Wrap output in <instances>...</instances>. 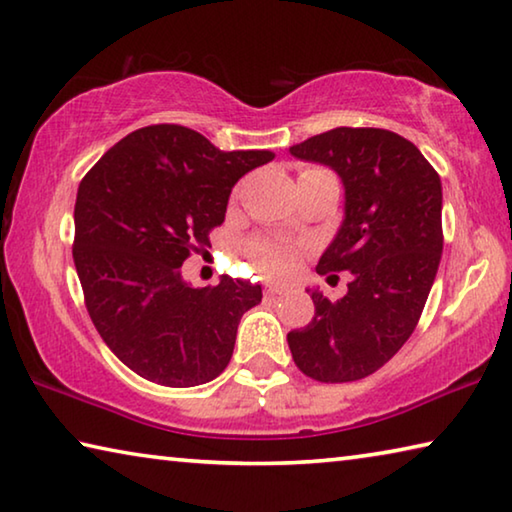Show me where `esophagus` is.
<instances>
[{
	"label": "esophagus",
	"mask_w": 512,
	"mask_h": 512,
	"mask_svg": "<svg viewBox=\"0 0 512 512\" xmlns=\"http://www.w3.org/2000/svg\"><path fill=\"white\" fill-rule=\"evenodd\" d=\"M289 287H284V284H266L264 293L266 296H282V293H287Z\"/></svg>",
	"instance_id": "1"
}]
</instances>
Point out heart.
<instances>
[{"label": "heart", "instance_id": "heart-1", "mask_svg": "<svg viewBox=\"0 0 512 512\" xmlns=\"http://www.w3.org/2000/svg\"><path fill=\"white\" fill-rule=\"evenodd\" d=\"M246 255L264 275H287L300 262V250L280 239L248 241Z\"/></svg>", "mask_w": 512, "mask_h": 512}]
</instances>
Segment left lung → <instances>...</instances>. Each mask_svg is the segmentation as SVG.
I'll use <instances>...</instances> for the list:
<instances>
[{"instance_id": "8db88e82", "label": "left lung", "mask_w": 512, "mask_h": 512, "mask_svg": "<svg viewBox=\"0 0 512 512\" xmlns=\"http://www.w3.org/2000/svg\"><path fill=\"white\" fill-rule=\"evenodd\" d=\"M339 173L345 219L316 266L352 273L329 302L311 291L314 318L287 334L296 366L323 384L377 372L409 341L443 253V187L413 142L384 128H332L289 149Z\"/></svg>"}]
</instances>
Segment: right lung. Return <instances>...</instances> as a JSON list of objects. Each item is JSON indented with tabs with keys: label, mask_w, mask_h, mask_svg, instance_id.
<instances>
[{
	"label": "right lung",
	"mask_w": 512,
	"mask_h": 512,
	"mask_svg": "<svg viewBox=\"0 0 512 512\" xmlns=\"http://www.w3.org/2000/svg\"><path fill=\"white\" fill-rule=\"evenodd\" d=\"M271 151H219L178 124L140 128L85 173L74 205V264L94 327L115 357L160 386L219 377L237 327L262 287L223 275L183 280L185 259L210 246L232 187Z\"/></svg>",
	"instance_id": "1"
}]
</instances>
